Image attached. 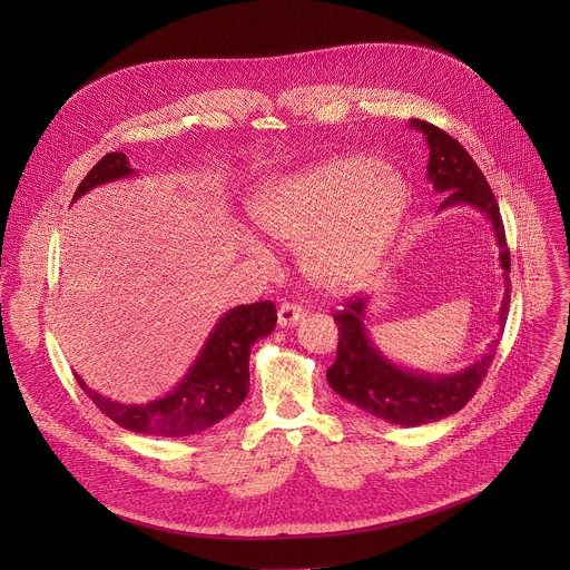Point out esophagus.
Returning a JSON list of instances; mask_svg holds the SVG:
<instances>
[{"label":"esophagus","instance_id":"34e87169","mask_svg":"<svg viewBox=\"0 0 570 570\" xmlns=\"http://www.w3.org/2000/svg\"><path fill=\"white\" fill-rule=\"evenodd\" d=\"M304 320V308L299 304H293V302H284L277 311V322L279 327H293V324L302 322Z\"/></svg>","mask_w":570,"mask_h":570}]
</instances>
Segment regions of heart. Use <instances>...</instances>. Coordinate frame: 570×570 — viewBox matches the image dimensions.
I'll list each match as a JSON object with an SVG mask.
<instances>
[{"label": "heart", "instance_id": "obj_1", "mask_svg": "<svg viewBox=\"0 0 570 570\" xmlns=\"http://www.w3.org/2000/svg\"><path fill=\"white\" fill-rule=\"evenodd\" d=\"M409 189L374 157L347 155L282 176L262 187L250 214L275 240L299 248L306 275L330 291L356 284L399 227ZM246 250L271 266L255 238Z\"/></svg>", "mask_w": 570, "mask_h": 570}]
</instances>
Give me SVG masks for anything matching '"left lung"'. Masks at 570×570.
<instances>
[{
	"label": "left lung",
	"instance_id": "obj_1",
	"mask_svg": "<svg viewBox=\"0 0 570 570\" xmlns=\"http://www.w3.org/2000/svg\"><path fill=\"white\" fill-rule=\"evenodd\" d=\"M411 126L426 135V144L431 150L429 180L433 183L435 191L444 194V203L440 205V209L471 205L492 220L501 248V266L505 271V297L501 304L503 327L510 308V250L505 243V227L499 203L473 157L449 132L422 119H413ZM365 297H350L345 308L334 313L341 336L336 361L327 370V381L334 392L358 405V409L372 413L374 417L401 426H422L440 422L462 411L480 387L487 370H490L499 341L490 345V350H487L480 361L458 374H417L401 370L372 345L365 330Z\"/></svg>",
	"mask_w": 570,
	"mask_h": 570
}]
</instances>
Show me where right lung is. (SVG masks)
<instances>
[{
  "instance_id": "obj_1",
  "label": "right lung",
  "mask_w": 570,
  "mask_h": 570,
  "mask_svg": "<svg viewBox=\"0 0 570 570\" xmlns=\"http://www.w3.org/2000/svg\"><path fill=\"white\" fill-rule=\"evenodd\" d=\"M132 174L135 171L128 165L126 153H108L78 185L73 200L97 185ZM275 324L277 308L271 299L229 308L212 330L205 347L185 379L169 394L148 403L126 405L110 401L88 387L78 374L73 376L106 417L132 433L153 438L194 435L232 415L243 399L248 396L250 347L259 338L268 336L275 330Z\"/></svg>"
}]
</instances>
